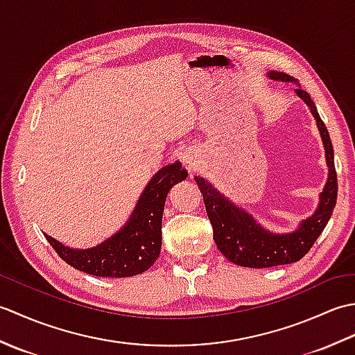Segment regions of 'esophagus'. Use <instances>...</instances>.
I'll use <instances>...</instances> for the list:
<instances>
[{
    "label": "esophagus",
    "mask_w": 355,
    "mask_h": 355,
    "mask_svg": "<svg viewBox=\"0 0 355 355\" xmlns=\"http://www.w3.org/2000/svg\"><path fill=\"white\" fill-rule=\"evenodd\" d=\"M182 163L187 171L193 172L198 164V158H197V154H195V150H184L182 155Z\"/></svg>",
    "instance_id": "esophagus-1"
}]
</instances>
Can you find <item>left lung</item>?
<instances>
[{
	"label": "left lung",
	"instance_id": "8db88e82",
	"mask_svg": "<svg viewBox=\"0 0 355 355\" xmlns=\"http://www.w3.org/2000/svg\"><path fill=\"white\" fill-rule=\"evenodd\" d=\"M267 78L275 82H282V84L297 85V80L285 73L271 71L267 74ZM294 93L306 103L315 119L328 164V180L319 195L318 209L311 216L300 221L296 230L286 233H273L267 230L254 220L252 214L236 206L207 180L195 177V182L205 198L209 220L212 223L214 239L218 250L230 262L241 267L268 268L302 259L315 243V239L320 236L336 207L337 173L334 168V149L331 145L328 130L322 122L310 94L300 89V85L294 88Z\"/></svg>",
	"mask_w": 355,
	"mask_h": 355
}]
</instances>
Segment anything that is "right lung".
<instances>
[{"instance_id":"1","label":"right lung","mask_w":355,"mask_h":355,"mask_svg":"<svg viewBox=\"0 0 355 355\" xmlns=\"http://www.w3.org/2000/svg\"><path fill=\"white\" fill-rule=\"evenodd\" d=\"M187 171L175 162L149 180L131 216L119 232L89 248H71L45 235L56 253L73 268L97 277H130L146 271L160 256L162 218L168 192Z\"/></svg>"}]
</instances>
